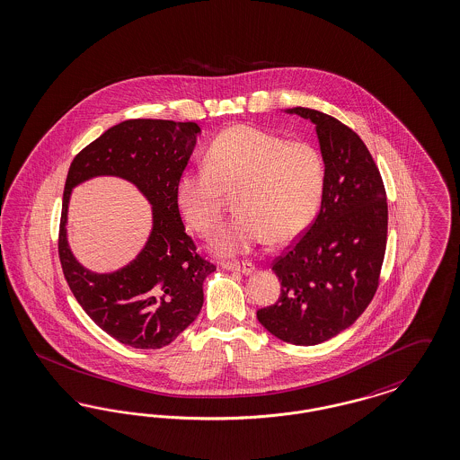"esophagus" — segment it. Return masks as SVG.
Here are the masks:
<instances>
[{
    "instance_id": "34e87169",
    "label": "esophagus",
    "mask_w": 460,
    "mask_h": 460,
    "mask_svg": "<svg viewBox=\"0 0 460 460\" xmlns=\"http://www.w3.org/2000/svg\"><path fill=\"white\" fill-rule=\"evenodd\" d=\"M221 268L223 270H228V271H240L242 275H252L256 271V266L252 262H221Z\"/></svg>"
}]
</instances>
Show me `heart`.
<instances>
[{"instance_id": "b5f03b06", "label": "heart", "mask_w": 460, "mask_h": 460, "mask_svg": "<svg viewBox=\"0 0 460 460\" xmlns=\"http://www.w3.org/2000/svg\"><path fill=\"white\" fill-rule=\"evenodd\" d=\"M206 161L180 173L177 202L187 223L209 237L220 226L228 198H237L239 217L211 242L220 256L245 254L266 239H297L320 211L326 170L309 142L235 125L213 140Z\"/></svg>"}]
</instances>
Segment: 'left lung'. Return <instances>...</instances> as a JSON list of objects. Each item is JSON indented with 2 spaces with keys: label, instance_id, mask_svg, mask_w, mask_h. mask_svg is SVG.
Wrapping results in <instances>:
<instances>
[{
  "label": "left lung",
  "instance_id": "obj_1",
  "mask_svg": "<svg viewBox=\"0 0 460 460\" xmlns=\"http://www.w3.org/2000/svg\"><path fill=\"white\" fill-rule=\"evenodd\" d=\"M285 111L316 125L326 180L316 220L273 261L280 297L258 321L287 343L316 345L354 324L375 297L388 204L380 170L352 128L316 110Z\"/></svg>",
  "mask_w": 460,
  "mask_h": 460
}]
</instances>
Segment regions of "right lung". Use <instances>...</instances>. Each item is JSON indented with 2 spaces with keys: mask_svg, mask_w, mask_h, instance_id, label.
<instances>
[{
  "mask_svg": "<svg viewBox=\"0 0 460 460\" xmlns=\"http://www.w3.org/2000/svg\"><path fill=\"white\" fill-rule=\"evenodd\" d=\"M199 132L194 121L125 120L84 147L70 164L58 237L63 275L87 316L123 345L161 349L172 343L198 318L202 283L217 270L196 252L177 202V181ZM102 174L132 181L154 206L146 245L136 261L111 274L84 269L66 240L73 187Z\"/></svg>",
  "mask_w": 460,
  "mask_h": 460,
  "instance_id": "add662e5",
  "label": "right lung"
}]
</instances>
